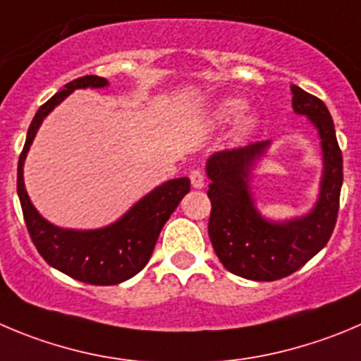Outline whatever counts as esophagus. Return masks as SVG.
Segmentation results:
<instances>
[{
  "mask_svg": "<svg viewBox=\"0 0 361 361\" xmlns=\"http://www.w3.org/2000/svg\"><path fill=\"white\" fill-rule=\"evenodd\" d=\"M188 178H190V183L194 188H203L204 187V174L201 173L200 169H194L190 174H188Z\"/></svg>",
  "mask_w": 361,
  "mask_h": 361,
  "instance_id": "34e87169",
  "label": "esophagus"
}]
</instances>
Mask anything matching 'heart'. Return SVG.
<instances>
[{
	"mask_svg": "<svg viewBox=\"0 0 361 361\" xmlns=\"http://www.w3.org/2000/svg\"><path fill=\"white\" fill-rule=\"evenodd\" d=\"M244 109H245V103L242 99H224L215 106L214 114H212V119L219 124L228 123V121L235 119V117H237ZM255 128H257V119H255L252 116L244 117V119L237 124V128H235V133H233L235 140L247 139L249 135L255 131Z\"/></svg>",
	"mask_w": 361,
	"mask_h": 361,
	"instance_id": "b5f03b06",
	"label": "heart"
}]
</instances>
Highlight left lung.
<instances>
[{"mask_svg":"<svg viewBox=\"0 0 361 361\" xmlns=\"http://www.w3.org/2000/svg\"><path fill=\"white\" fill-rule=\"evenodd\" d=\"M290 89L294 112L308 117L319 130L324 158L321 194L308 215L272 222L255 208L249 178L269 140L219 151L207 161L212 245L228 271L252 281H274L301 269L328 244L338 217L343 173L335 124L319 97L298 85Z\"/></svg>","mask_w":361,"mask_h":361,"instance_id":"obj_1","label":"left lung"}]
</instances>
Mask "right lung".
Returning a JSON list of instances; mask_svg holds the SVG:
<instances>
[{"label":"right lung","mask_w":361,"mask_h":361,"mask_svg":"<svg viewBox=\"0 0 361 361\" xmlns=\"http://www.w3.org/2000/svg\"><path fill=\"white\" fill-rule=\"evenodd\" d=\"M106 85L109 82L101 76H82L46 101L30 124L18 164V196L33 245L51 267L89 285H117L142 271L153 255L161 228L190 190L188 178L165 181L133 204L119 221L99 230H62L35 210L26 194L23 165L44 117L74 89H101Z\"/></svg>","instance_id":"1"}]
</instances>
